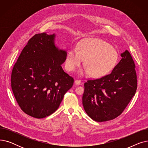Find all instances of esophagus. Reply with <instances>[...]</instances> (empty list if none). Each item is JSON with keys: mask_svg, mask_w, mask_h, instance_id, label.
<instances>
[{"mask_svg": "<svg viewBox=\"0 0 148 148\" xmlns=\"http://www.w3.org/2000/svg\"><path fill=\"white\" fill-rule=\"evenodd\" d=\"M75 83L77 84V85H79L81 84V80H78L77 79L75 80Z\"/></svg>", "mask_w": 148, "mask_h": 148, "instance_id": "obj_1", "label": "esophagus"}]
</instances>
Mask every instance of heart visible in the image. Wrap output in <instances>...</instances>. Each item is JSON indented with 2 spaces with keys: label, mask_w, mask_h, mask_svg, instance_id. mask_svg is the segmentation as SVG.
Listing matches in <instances>:
<instances>
[{
  "label": "heart",
  "mask_w": 148,
  "mask_h": 148,
  "mask_svg": "<svg viewBox=\"0 0 148 148\" xmlns=\"http://www.w3.org/2000/svg\"><path fill=\"white\" fill-rule=\"evenodd\" d=\"M84 59L85 66L79 70V75L90 73L92 77H99L114 68L118 60V53L113 47L100 39L84 40L77 45V50L72 48L68 51L65 63L66 71H74Z\"/></svg>",
  "instance_id": "b5f03b06"
}]
</instances>
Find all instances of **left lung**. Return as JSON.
Wrapping results in <instances>:
<instances>
[{"label": "left lung", "mask_w": 148, "mask_h": 148, "mask_svg": "<svg viewBox=\"0 0 148 148\" xmlns=\"http://www.w3.org/2000/svg\"><path fill=\"white\" fill-rule=\"evenodd\" d=\"M110 74L84 84L83 106L89 117L97 122L112 120L119 116L136 94L137 80L135 64L125 50Z\"/></svg>", "instance_id": "8db88e82"}]
</instances>
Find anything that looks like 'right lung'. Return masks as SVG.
I'll return each mask as SVG.
<instances>
[{"instance_id":"1","label":"right lung","mask_w":148,"mask_h":148,"mask_svg":"<svg viewBox=\"0 0 148 148\" xmlns=\"http://www.w3.org/2000/svg\"><path fill=\"white\" fill-rule=\"evenodd\" d=\"M55 35L36 34L14 65L11 88L21 109L32 117L50 116L60 106L74 79L62 69L66 51L54 44Z\"/></svg>"}]
</instances>
